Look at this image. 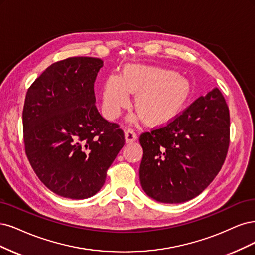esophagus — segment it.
<instances>
[{
	"instance_id": "esophagus-1",
	"label": "esophagus",
	"mask_w": 255,
	"mask_h": 255,
	"mask_svg": "<svg viewBox=\"0 0 255 255\" xmlns=\"http://www.w3.org/2000/svg\"><path fill=\"white\" fill-rule=\"evenodd\" d=\"M125 139L126 143H132L137 139V134L133 129H127L125 131Z\"/></svg>"
}]
</instances>
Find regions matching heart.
<instances>
[{
    "label": "heart",
    "instance_id": "obj_1",
    "mask_svg": "<svg viewBox=\"0 0 255 255\" xmlns=\"http://www.w3.org/2000/svg\"><path fill=\"white\" fill-rule=\"evenodd\" d=\"M191 84L175 71L128 64L121 75L110 74L103 87V113L108 120L119 117L130 103L129 93H136L134 106L151 125L175 120L191 96Z\"/></svg>",
    "mask_w": 255,
    "mask_h": 255
}]
</instances>
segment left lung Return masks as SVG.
<instances>
[{
	"instance_id": "obj_1",
	"label": "left lung",
	"mask_w": 255,
	"mask_h": 255,
	"mask_svg": "<svg viewBox=\"0 0 255 255\" xmlns=\"http://www.w3.org/2000/svg\"><path fill=\"white\" fill-rule=\"evenodd\" d=\"M144 192L163 203L202 193L217 176L230 144V113L217 88L200 96L166 125L139 135Z\"/></svg>"
}]
</instances>
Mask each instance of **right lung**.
Masks as SVG:
<instances>
[{"label": "right lung", "instance_id": "obj_1", "mask_svg": "<svg viewBox=\"0 0 255 255\" xmlns=\"http://www.w3.org/2000/svg\"><path fill=\"white\" fill-rule=\"evenodd\" d=\"M103 61L70 57L51 64L28 88L23 138L30 165L48 190L86 199L101 190L124 131L95 106L94 83Z\"/></svg>", "mask_w": 255, "mask_h": 255}]
</instances>
